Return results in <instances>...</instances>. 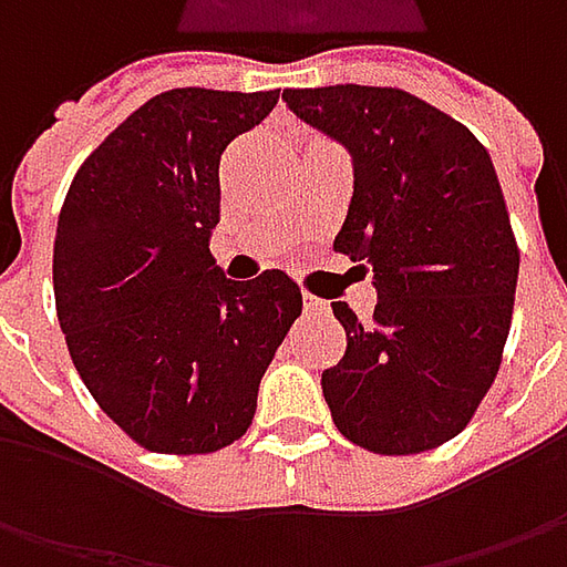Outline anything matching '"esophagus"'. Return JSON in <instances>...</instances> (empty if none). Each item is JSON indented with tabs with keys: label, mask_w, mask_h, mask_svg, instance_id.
I'll return each instance as SVG.
<instances>
[{
	"label": "esophagus",
	"mask_w": 567,
	"mask_h": 567,
	"mask_svg": "<svg viewBox=\"0 0 567 567\" xmlns=\"http://www.w3.org/2000/svg\"><path fill=\"white\" fill-rule=\"evenodd\" d=\"M302 306H306V312H309V316H324V312H328V306H324V302H321V299L312 293L302 296Z\"/></svg>",
	"instance_id": "obj_1"
}]
</instances>
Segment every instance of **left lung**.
Masks as SVG:
<instances>
[{
  "label": "left lung",
  "instance_id": "obj_1",
  "mask_svg": "<svg viewBox=\"0 0 567 567\" xmlns=\"http://www.w3.org/2000/svg\"><path fill=\"white\" fill-rule=\"evenodd\" d=\"M287 106L353 157L334 249L372 265L379 306L347 331L321 391L343 439L372 454L451 442L489 394L512 331L520 251L489 151L401 87H290Z\"/></svg>",
  "mask_w": 567,
  "mask_h": 567
}]
</instances>
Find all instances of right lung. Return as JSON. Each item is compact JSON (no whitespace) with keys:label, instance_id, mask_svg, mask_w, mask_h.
<instances>
[{"label":"right lung","instance_id":"obj_1","mask_svg":"<svg viewBox=\"0 0 567 567\" xmlns=\"http://www.w3.org/2000/svg\"><path fill=\"white\" fill-rule=\"evenodd\" d=\"M280 91L173 87L78 166L53 246L55 316L78 375L135 445L210 454L246 435L302 312L284 271L227 280L207 249L220 154Z\"/></svg>","mask_w":567,"mask_h":567}]
</instances>
